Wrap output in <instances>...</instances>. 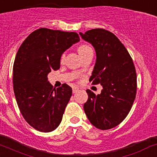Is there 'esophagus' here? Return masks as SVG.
Here are the masks:
<instances>
[{
    "label": "esophagus",
    "mask_w": 157,
    "mask_h": 157,
    "mask_svg": "<svg viewBox=\"0 0 157 157\" xmlns=\"http://www.w3.org/2000/svg\"><path fill=\"white\" fill-rule=\"evenodd\" d=\"M79 88L78 87H77V86H74L73 88H72V91H73V93H76V92H77L79 91Z\"/></svg>",
    "instance_id": "1"
}]
</instances>
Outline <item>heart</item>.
Returning a JSON list of instances; mask_svg holds the SVG:
<instances>
[{"instance_id": "1", "label": "heart", "mask_w": 157, "mask_h": 157, "mask_svg": "<svg viewBox=\"0 0 157 157\" xmlns=\"http://www.w3.org/2000/svg\"><path fill=\"white\" fill-rule=\"evenodd\" d=\"M90 49H92V48L90 47V46L86 45V44H81V45L78 47V52L80 54V56H83L84 54H85L87 51L90 50ZM65 53L62 54V56H61V62H63L64 59H65Z\"/></svg>"}]
</instances>
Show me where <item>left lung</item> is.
<instances>
[{"label": "left lung", "instance_id": "left-lung-1", "mask_svg": "<svg viewBox=\"0 0 157 157\" xmlns=\"http://www.w3.org/2000/svg\"><path fill=\"white\" fill-rule=\"evenodd\" d=\"M96 52V62L90 81L103 90L95 95L87 90L83 108L96 128L107 130L118 126L129 113L137 92V75L132 57L114 34L103 29L80 33Z\"/></svg>", "mask_w": 157, "mask_h": 157}]
</instances>
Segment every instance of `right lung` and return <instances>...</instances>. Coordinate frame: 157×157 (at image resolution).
<instances>
[{"instance_id":"1","label":"right lung","mask_w":157,"mask_h":157,"mask_svg":"<svg viewBox=\"0 0 157 157\" xmlns=\"http://www.w3.org/2000/svg\"><path fill=\"white\" fill-rule=\"evenodd\" d=\"M78 41L76 32L41 28L29 34L16 53L13 68L15 97L23 117L37 131H53L62 121L72 89L66 83L53 88L47 75L59 69L62 53Z\"/></svg>"}]
</instances>
